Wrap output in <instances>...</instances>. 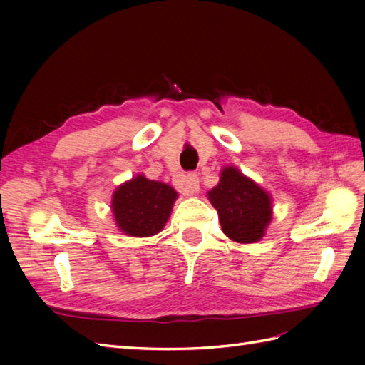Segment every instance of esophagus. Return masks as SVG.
<instances>
[{"mask_svg":"<svg viewBox=\"0 0 365 365\" xmlns=\"http://www.w3.org/2000/svg\"><path fill=\"white\" fill-rule=\"evenodd\" d=\"M175 187L183 195H195L199 191V177L195 173L180 175L175 180Z\"/></svg>","mask_w":365,"mask_h":365,"instance_id":"34e87169","label":"esophagus"}]
</instances>
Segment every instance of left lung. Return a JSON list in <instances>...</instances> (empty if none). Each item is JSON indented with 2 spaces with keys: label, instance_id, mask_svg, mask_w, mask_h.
<instances>
[{
  "label": "left lung",
  "instance_id": "obj_1",
  "mask_svg": "<svg viewBox=\"0 0 365 365\" xmlns=\"http://www.w3.org/2000/svg\"><path fill=\"white\" fill-rule=\"evenodd\" d=\"M222 232L237 243H255L265 235L273 207L268 192L234 166L221 170L220 183L208 191Z\"/></svg>",
  "mask_w": 365,
  "mask_h": 365
}]
</instances>
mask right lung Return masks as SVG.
<instances>
[{
	"mask_svg": "<svg viewBox=\"0 0 365 365\" xmlns=\"http://www.w3.org/2000/svg\"><path fill=\"white\" fill-rule=\"evenodd\" d=\"M177 191L138 174L114 191L111 208L120 232L130 237L158 234L168 222Z\"/></svg>",
	"mask_w": 365,
	"mask_h": 365,
	"instance_id": "right-lung-1",
	"label": "right lung"
}]
</instances>
